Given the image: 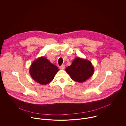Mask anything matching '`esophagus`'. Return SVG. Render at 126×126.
Listing matches in <instances>:
<instances>
[{
  "mask_svg": "<svg viewBox=\"0 0 126 126\" xmlns=\"http://www.w3.org/2000/svg\"><path fill=\"white\" fill-rule=\"evenodd\" d=\"M65 66L64 65H62L61 66H60L59 68H60V69H62H62H64L65 68Z\"/></svg>",
  "mask_w": 126,
  "mask_h": 126,
  "instance_id": "obj_1",
  "label": "esophagus"
}]
</instances>
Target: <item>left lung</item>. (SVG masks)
<instances>
[{
	"instance_id": "obj_1",
	"label": "left lung",
	"mask_w": 126,
	"mask_h": 126,
	"mask_svg": "<svg viewBox=\"0 0 126 126\" xmlns=\"http://www.w3.org/2000/svg\"><path fill=\"white\" fill-rule=\"evenodd\" d=\"M66 71L73 80L82 83L91 77L94 68L90 61L76 58L72 64L66 68Z\"/></svg>"
}]
</instances>
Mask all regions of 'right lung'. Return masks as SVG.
<instances>
[{
  "mask_svg": "<svg viewBox=\"0 0 126 126\" xmlns=\"http://www.w3.org/2000/svg\"><path fill=\"white\" fill-rule=\"evenodd\" d=\"M58 70L56 66L43 57L32 63L29 71L33 80L42 85H46L53 80Z\"/></svg>",
  "mask_w": 126,
  "mask_h": 126,
  "instance_id": "obj_1",
  "label": "right lung"
}]
</instances>
